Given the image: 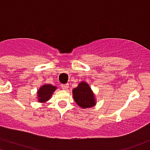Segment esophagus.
Instances as JSON below:
<instances>
[{"mask_svg": "<svg viewBox=\"0 0 150 150\" xmlns=\"http://www.w3.org/2000/svg\"><path fill=\"white\" fill-rule=\"evenodd\" d=\"M69 87L68 84H61V88L63 90H67Z\"/></svg>", "mask_w": 150, "mask_h": 150, "instance_id": "obj_1", "label": "esophagus"}]
</instances>
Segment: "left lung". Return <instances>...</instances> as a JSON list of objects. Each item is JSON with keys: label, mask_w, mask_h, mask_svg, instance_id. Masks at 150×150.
Here are the masks:
<instances>
[{"label": "left lung", "mask_w": 150, "mask_h": 150, "mask_svg": "<svg viewBox=\"0 0 150 150\" xmlns=\"http://www.w3.org/2000/svg\"><path fill=\"white\" fill-rule=\"evenodd\" d=\"M73 98L75 103L82 108H90L95 104V98L88 84L82 82L73 90Z\"/></svg>", "instance_id": "obj_1"}]
</instances>
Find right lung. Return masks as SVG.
Returning a JSON list of instances; mask_svg holds the SVG:
<instances>
[{
    "label": "right lung",
    "instance_id": "obj_1",
    "mask_svg": "<svg viewBox=\"0 0 150 150\" xmlns=\"http://www.w3.org/2000/svg\"><path fill=\"white\" fill-rule=\"evenodd\" d=\"M55 89H56L55 86L49 85V84H45L44 86H41L38 91V94H37L39 102L43 103V102L50 99V98Z\"/></svg>",
    "mask_w": 150,
    "mask_h": 150
}]
</instances>
